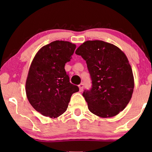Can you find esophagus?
<instances>
[{
    "mask_svg": "<svg viewBox=\"0 0 152 152\" xmlns=\"http://www.w3.org/2000/svg\"><path fill=\"white\" fill-rule=\"evenodd\" d=\"M79 88H80V91H83V89H84V84H80L79 85Z\"/></svg>",
    "mask_w": 152,
    "mask_h": 152,
    "instance_id": "1",
    "label": "esophagus"
}]
</instances>
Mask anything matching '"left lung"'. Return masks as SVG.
<instances>
[{
  "instance_id": "8db88e82",
  "label": "left lung",
  "mask_w": 152,
  "mask_h": 152,
  "mask_svg": "<svg viewBox=\"0 0 152 152\" xmlns=\"http://www.w3.org/2000/svg\"><path fill=\"white\" fill-rule=\"evenodd\" d=\"M86 62L92 86L82 95L91 113L111 118L122 111L132 98L133 72L127 57L117 46L103 41H87L76 50Z\"/></svg>"
}]
</instances>
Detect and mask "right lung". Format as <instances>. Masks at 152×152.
Instances as JSON below:
<instances>
[{
	"label": "right lung",
	"instance_id": "obj_1",
	"mask_svg": "<svg viewBox=\"0 0 152 152\" xmlns=\"http://www.w3.org/2000/svg\"><path fill=\"white\" fill-rule=\"evenodd\" d=\"M75 48L68 41H55L41 48L31 64L26 84L27 97L43 115L59 117L67 109L72 95L79 91L64 68Z\"/></svg>",
	"mask_w": 152,
	"mask_h": 152
}]
</instances>
